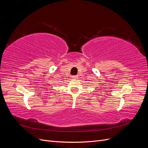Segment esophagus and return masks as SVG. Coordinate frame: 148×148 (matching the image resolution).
<instances>
[{"instance_id": "1", "label": "esophagus", "mask_w": 148, "mask_h": 148, "mask_svg": "<svg viewBox=\"0 0 148 148\" xmlns=\"http://www.w3.org/2000/svg\"><path fill=\"white\" fill-rule=\"evenodd\" d=\"M71 78H72L73 79H78V75H74V76H71Z\"/></svg>"}]
</instances>
